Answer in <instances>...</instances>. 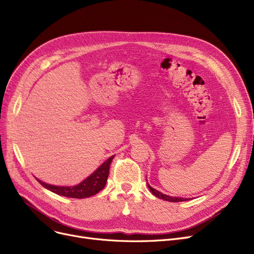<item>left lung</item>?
Masks as SVG:
<instances>
[{"label": "left lung", "instance_id": "8db88e82", "mask_svg": "<svg viewBox=\"0 0 254 254\" xmlns=\"http://www.w3.org/2000/svg\"><path fill=\"white\" fill-rule=\"evenodd\" d=\"M147 185H148V189L150 190V191L152 192V194H154L156 197H159L162 199H165V201H168V202H173V203H176V202H183V201H186L188 198H183V197H177V196H170V195H167V194H164L162 193L161 191H158L156 190H154L153 188H151V186L148 184L147 182Z\"/></svg>", "mask_w": 254, "mask_h": 254}]
</instances>
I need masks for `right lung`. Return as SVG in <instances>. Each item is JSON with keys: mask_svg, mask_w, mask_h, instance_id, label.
<instances>
[{"mask_svg": "<svg viewBox=\"0 0 254 254\" xmlns=\"http://www.w3.org/2000/svg\"><path fill=\"white\" fill-rule=\"evenodd\" d=\"M114 156L115 155H112L111 157H109L105 163H103L95 172H93L90 176H88L82 182H80L79 184L74 186L51 185L39 179L37 180L40 184L44 186L45 189L60 195H64L66 197H73V198L89 197L91 195H95L105 188L107 179H108V175H109L110 164Z\"/></svg>", "mask_w": 254, "mask_h": 254, "instance_id": "1", "label": "right lung"}]
</instances>
